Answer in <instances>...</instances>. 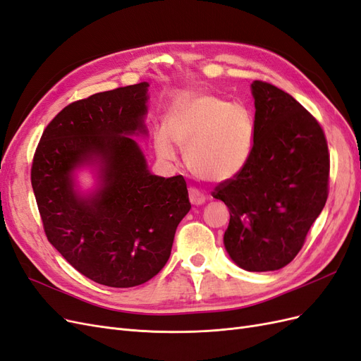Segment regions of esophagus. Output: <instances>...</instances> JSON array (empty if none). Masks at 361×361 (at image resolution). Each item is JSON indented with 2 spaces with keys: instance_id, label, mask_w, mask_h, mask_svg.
I'll return each instance as SVG.
<instances>
[{
  "instance_id": "obj_1",
  "label": "esophagus",
  "mask_w": 361,
  "mask_h": 361,
  "mask_svg": "<svg viewBox=\"0 0 361 361\" xmlns=\"http://www.w3.org/2000/svg\"><path fill=\"white\" fill-rule=\"evenodd\" d=\"M188 195H190V202L192 204H195V206H200V204H203L206 202L204 195L199 190H195V188H190L188 190Z\"/></svg>"
}]
</instances>
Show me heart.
I'll return each instance as SVG.
<instances>
[{"label": "heart", "mask_w": 361, "mask_h": 361, "mask_svg": "<svg viewBox=\"0 0 361 361\" xmlns=\"http://www.w3.org/2000/svg\"><path fill=\"white\" fill-rule=\"evenodd\" d=\"M253 120L244 106L220 96L185 97L167 116V129L155 135L161 161H176L173 143L185 150L194 176L220 183L243 170L253 147Z\"/></svg>", "instance_id": "b5f03b06"}]
</instances>
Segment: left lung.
I'll return each instance as SVG.
<instances>
[{
    "label": "left lung",
    "instance_id": "1",
    "mask_svg": "<svg viewBox=\"0 0 361 361\" xmlns=\"http://www.w3.org/2000/svg\"><path fill=\"white\" fill-rule=\"evenodd\" d=\"M253 147L243 170L212 195L231 212L224 247L238 267H286L329 197L330 154L321 125L279 87L253 81Z\"/></svg>",
    "mask_w": 361,
    "mask_h": 361
}]
</instances>
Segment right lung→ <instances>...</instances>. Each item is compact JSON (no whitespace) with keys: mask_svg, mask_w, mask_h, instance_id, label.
I'll use <instances>...</instances> for the list:
<instances>
[{"mask_svg":"<svg viewBox=\"0 0 361 361\" xmlns=\"http://www.w3.org/2000/svg\"><path fill=\"white\" fill-rule=\"evenodd\" d=\"M147 82L118 87L69 104L43 130L31 185L48 241L99 285H143L167 264L178 224L191 209L183 176L147 169L130 135L147 134ZM97 170L89 195L74 170Z\"/></svg>","mask_w":361,"mask_h":361,"instance_id":"add662e5","label":"right lung"}]
</instances>
